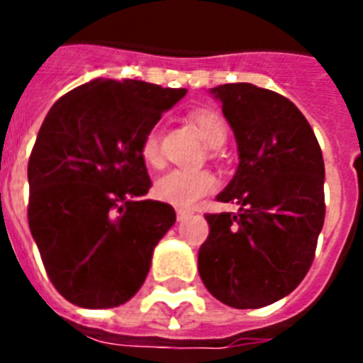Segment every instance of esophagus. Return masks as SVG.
Segmentation results:
<instances>
[{
	"label": "esophagus",
	"mask_w": 363,
	"mask_h": 363,
	"mask_svg": "<svg viewBox=\"0 0 363 363\" xmlns=\"http://www.w3.org/2000/svg\"><path fill=\"white\" fill-rule=\"evenodd\" d=\"M190 215H192V213H190L188 209H177V220L179 222L184 220V218H188Z\"/></svg>",
	"instance_id": "1"
}]
</instances>
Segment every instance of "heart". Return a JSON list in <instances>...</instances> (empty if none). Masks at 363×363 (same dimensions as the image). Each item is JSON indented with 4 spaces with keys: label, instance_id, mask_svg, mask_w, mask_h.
<instances>
[{
    "label": "heart",
    "instance_id": "b5f03b06",
    "mask_svg": "<svg viewBox=\"0 0 363 363\" xmlns=\"http://www.w3.org/2000/svg\"><path fill=\"white\" fill-rule=\"evenodd\" d=\"M194 125L199 135L209 143L211 147H218L228 135L226 122L216 111L198 109L192 115ZM141 158L147 165L158 167L162 164L160 139L156 131H148L141 141ZM216 188V179L205 169H171L160 177L154 184V194L165 203L175 207H192L198 199L211 194Z\"/></svg>",
    "mask_w": 363,
    "mask_h": 363
}]
</instances>
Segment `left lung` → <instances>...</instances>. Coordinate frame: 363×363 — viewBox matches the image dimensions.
<instances>
[{
  "label": "left lung",
  "instance_id": "1",
  "mask_svg": "<svg viewBox=\"0 0 363 363\" xmlns=\"http://www.w3.org/2000/svg\"><path fill=\"white\" fill-rule=\"evenodd\" d=\"M238 141L239 165L218 201L239 213L205 215L201 281L235 309L288 296L307 275L324 226V160L315 131L284 96L248 82L213 88Z\"/></svg>",
  "mask_w": 363,
  "mask_h": 363
}]
</instances>
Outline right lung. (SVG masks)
<instances>
[{
    "label": "right lung",
    "instance_id": "add662e5",
    "mask_svg": "<svg viewBox=\"0 0 363 363\" xmlns=\"http://www.w3.org/2000/svg\"><path fill=\"white\" fill-rule=\"evenodd\" d=\"M186 88L96 79L48 111L28 162V222L67 301L109 309L137 294L175 209L145 199L141 141Z\"/></svg>",
    "mask_w": 363,
    "mask_h": 363
}]
</instances>
